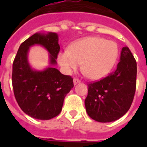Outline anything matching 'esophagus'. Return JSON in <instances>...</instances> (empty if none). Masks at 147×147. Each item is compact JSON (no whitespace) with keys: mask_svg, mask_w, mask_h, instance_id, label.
I'll use <instances>...</instances> for the list:
<instances>
[{"mask_svg":"<svg viewBox=\"0 0 147 147\" xmlns=\"http://www.w3.org/2000/svg\"><path fill=\"white\" fill-rule=\"evenodd\" d=\"M73 83L74 84L76 85V84H77V83H80V80L78 79V78H74V80H73Z\"/></svg>","mask_w":147,"mask_h":147,"instance_id":"1","label":"esophagus"}]
</instances>
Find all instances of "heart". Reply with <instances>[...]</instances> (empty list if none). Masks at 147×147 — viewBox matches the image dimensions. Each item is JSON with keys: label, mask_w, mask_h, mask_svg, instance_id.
Instances as JSON below:
<instances>
[{"label": "heart", "mask_w": 147, "mask_h": 147, "mask_svg": "<svg viewBox=\"0 0 147 147\" xmlns=\"http://www.w3.org/2000/svg\"><path fill=\"white\" fill-rule=\"evenodd\" d=\"M119 54L117 44L100 37H86L73 42L69 49L58 55V61L66 72L82 70L92 80L105 77L116 63Z\"/></svg>", "instance_id": "obj_1"}]
</instances>
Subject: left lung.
<instances>
[{
  "mask_svg": "<svg viewBox=\"0 0 147 147\" xmlns=\"http://www.w3.org/2000/svg\"><path fill=\"white\" fill-rule=\"evenodd\" d=\"M136 61L123 47L116 70L98 81L87 83L86 113L93 120L106 123L118 120L129 110L136 89Z\"/></svg>",
  "mask_w": 147,
  "mask_h": 147,
  "instance_id": "8db88e82",
  "label": "left lung"
}]
</instances>
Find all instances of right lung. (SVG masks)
<instances>
[{"label": "right lung", "instance_id": "1", "mask_svg": "<svg viewBox=\"0 0 147 147\" xmlns=\"http://www.w3.org/2000/svg\"><path fill=\"white\" fill-rule=\"evenodd\" d=\"M35 44L48 50L51 64L57 63L60 52L57 34H34L21 44L16 55L12 64V87L18 105L25 113L38 120H50L61 112L64 98L74 86L73 79L55 67L42 71L32 70L27 61V52Z\"/></svg>", "mask_w": 147, "mask_h": 147}]
</instances>
